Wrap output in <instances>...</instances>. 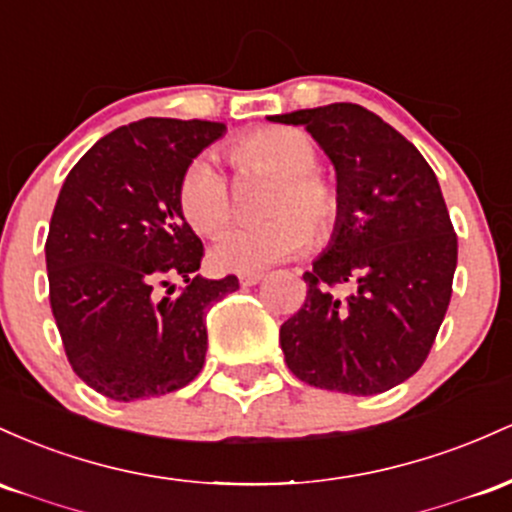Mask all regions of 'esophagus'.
Returning <instances> with one entry per match:
<instances>
[{
  "label": "esophagus",
  "instance_id": "esophagus-1",
  "mask_svg": "<svg viewBox=\"0 0 512 512\" xmlns=\"http://www.w3.org/2000/svg\"><path fill=\"white\" fill-rule=\"evenodd\" d=\"M261 280H263V273H241L239 275L241 287H251V285L261 283Z\"/></svg>",
  "mask_w": 512,
  "mask_h": 512
}]
</instances>
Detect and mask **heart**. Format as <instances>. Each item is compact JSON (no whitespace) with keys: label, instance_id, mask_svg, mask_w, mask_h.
Returning a JSON list of instances; mask_svg holds the SVG:
<instances>
[{"label":"heart","instance_id":"heart-1","mask_svg":"<svg viewBox=\"0 0 512 512\" xmlns=\"http://www.w3.org/2000/svg\"><path fill=\"white\" fill-rule=\"evenodd\" d=\"M232 162L249 169L258 166L280 176L266 205L271 220L234 227L210 249L217 271L256 273L273 263L300 254L312 244V234L326 239L341 215V198L319 176V154L312 137L297 128L268 125L239 137L229 147ZM183 217L195 232L217 234L232 217V198L220 166L208 154L195 157L179 183Z\"/></svg>","mask_w":512,"mask_h":512}]
</instances>
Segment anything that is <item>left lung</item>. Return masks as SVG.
<instances>
[{"instance_id": "8db88e82", "label": "left lung", "mask_w": 512, "mask_h": 512, "mask_svg": "<svg viewBox=\"0 0 512 512\" xmlns=\"http://www.w3.org/2000/svg\"><path fill=\"white\" fill-rule=\"evenodd\" d=\"M302 125L336 171L341 215L280 326L292 375L331 392H387L428 358L452 297L457 234L423 154L358 103L271 116ZM338 286H350L346 296Z\"/></svg>"}]
</instances>
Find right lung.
<instances>
[{
	"mask_svg": "<svg viewBox=\"0 0 512 512\" xmlns=\"http://www.w3.org/2000/svg\"><path fill=\"white\" fill-rule=\"evenodd\" d=\"M225 132L210 120H137L101 137L62 183L45 241L50 307L72 370L108 399L193 382L205 314L239 290L237 275L195 273L203 241L179 203L186 166ZM176 277L187 287L174 296Z\"/></svg>",
	"mask_w": 512,
	"mask_h": 512,
	"instance_id": "obj_1",
	"label": "right lung"
}]
</instances>
